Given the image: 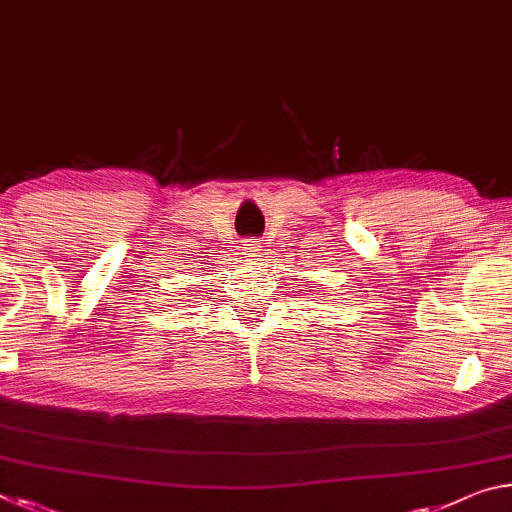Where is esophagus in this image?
Listing matches in <instances>:
<instances>
[{
  "label": "esophagus",
  "instance_id": "esophagus-1",
  "mask_svg": "<svg viewBox=\"0 0 512 512\" xmlns=\"http://www.w3.org/2000/svg\"><path fill=\"white\" fill-rule=\"evenodd\" d=\"M241 250H244V255H246V257H259V255H262L264 246L259 244L257 239H246L244 244H241Z\"/></svg>",
  "mask_w": 512,
  "mask_h": 512
}]
</instances>
